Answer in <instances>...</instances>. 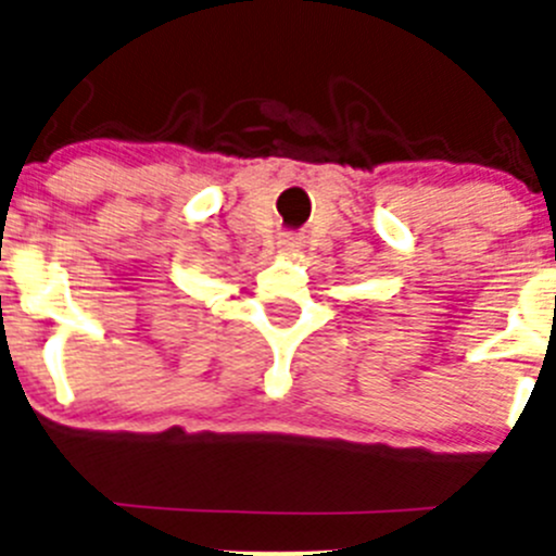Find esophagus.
<instances>
[{"mask_svg": "<svg viewBox=\"0 0 556 556\" xmlns=\"http://www.w3.org/2000/svg\"><path fill=\"white\" fill-rule=\"evenodd\" d=\"M301 247V242H295V239H282V242H279V250L282 252H295Z\"/></svg>", "mask_w": 556, "mask_h": 556, "instance_id": "esophagus-1", "label": "esophagus"}]
</instances>
